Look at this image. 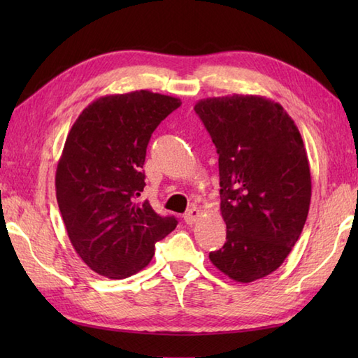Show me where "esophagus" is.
<instances>
[{
	"mask_svg": "<svg viewBox=\"0 0 358 358\" xmlns=\"http://www.w3.org/2000/svg\"><path fill=\"white\" fill-rule=\"evenodd\" d=\"M200 214L201 212L196 209V208H192V209H189L186 214H185V222L187 223V224H194V223H196V220L200 218Z\"/></svg>",
	"mask_w": 358,
	"mask_h": 358,
	"instance_id": "esophagus-1",
	"label": "esophagus"
}]
</instances>
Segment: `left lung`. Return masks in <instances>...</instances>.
Returning <instances> with one entry per match:
<instances>
[{
  "label": "left lung",
  "instance_id": "1",
  "mask_svg": "<svg viewBox=\"0 0 358 358\" xmlns=\"http://www.w3.org/2000/svg\"><path fill=\"white\" fill-rule=\"evenodd\" d=\"M195 112L218 154L226 243L212 264L238 283L277 271L299 240L310 204V169L299 127L260 95L200 100Z\"/></svg>",
  "mask_w": 358,
  "mask_h": 358
}]
</instances>
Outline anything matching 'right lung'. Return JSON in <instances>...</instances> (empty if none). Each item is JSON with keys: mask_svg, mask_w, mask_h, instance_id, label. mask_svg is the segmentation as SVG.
<instances>
[{"mask_svg": "<svg viewBox=\"0 0 358 358\" xmlns=\"http://www.w3.org/2000/svg\"><path fill=\"white\" fill-rule=\"evenodd\" d=\"M178 98L135 90L98 98L67 134L55 173L59 212L81 260L121 280L150 263L155 243L177 227L149 201H136L152 132L180 108Z\"/></svg>", "mask_w": 358, "mask_h": 358, "instance_id": "right-lung-1", "label": "right lung"}]
</instances>
